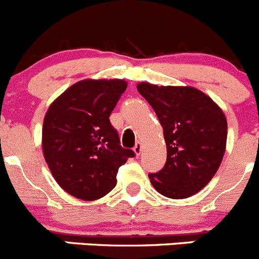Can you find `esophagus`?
<instances>
[{
	"instance_id": "esophagus-1",
	"label": "esophagus",
	"mask_w": 259,
	"mask_h": 259,
	"mask_svg": "<svg viewBox=\"0 0 259 259\" xmlns=\"http://www.w3.org/2000/svg\"><path fill=\"white\" fill-rule=\"evenodd\" d=\"M142 149H143V144H142L141 142H138V143L135 144V147H134L135 154H137V156H139V154L142 153Z\"/></svg>"
}]
</instances>
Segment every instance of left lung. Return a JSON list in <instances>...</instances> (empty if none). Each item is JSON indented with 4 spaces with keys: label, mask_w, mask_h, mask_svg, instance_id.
<instances>
[{
    "label": "left lung",
    "mask_w": 259,
    "mask_h": 259,
    "mask_svg": "<svg viewBox=\"0 0 259 259\" xmlns=\"http://www.w3.org/2000/svg\"><path fill=\"white\" fill-rule=\"evenodd\" d=\"M138 92L153 107L167 149L166 163L149 180L159 194L192 197L208 184L224 158L228 121L211 97L194 87L139 83Z\"/></svg>",
    "instance_id": "8db88e82"
}]
</instances>
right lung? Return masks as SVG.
Returning <instances> with one entry per match:
<instances>
[{
  "instance_id": "1",
  "label": "right lung",
  "mask_w": 259,
  "mask_h": 259,
  "mask_svg": "<svg viewBox=\"0 0 259 259\" xmlns=\"http://www.w3.org/2000/svg\"><path fill=\"white\" fill-rule=\"evenodd\" d=\"M122 79H84L53 101L46 112L42 149L57 184L72 197L96 200L115 188L132 149L120 146L110 115L126 89Z\"/></svg>"
}]
</instances>
